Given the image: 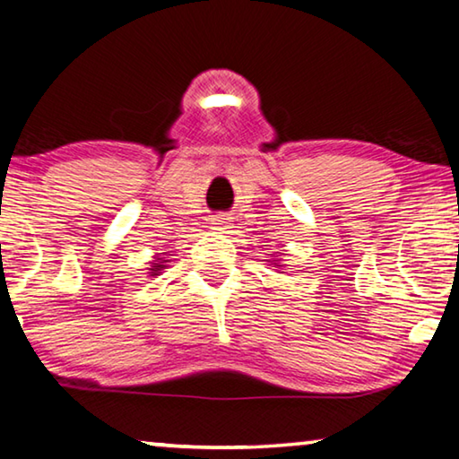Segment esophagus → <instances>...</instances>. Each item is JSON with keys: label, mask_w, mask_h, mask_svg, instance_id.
<instances>
[{"label": "esophagus", "mask_w": 459, "mask_h": 459, "mask_svg": "<svg viewBox=\"0 0 459 459\" xmlns=\"http://www.w3.org/2000/svg\"><path fill=\"white\" fill-rule=\"evenodd\" d=\"M211 224H212V229H216V230H224V229L230 227V219L227 214H216Z\"/></svg>", "instance_id": "obj_1"}]
</instances>
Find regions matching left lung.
<instances>
[{"instance_id": "1", "label": "left lung", "mask_w": 459, "mask_h": 459, "mask_svg": "<svg viewBox=\"0 0 459 459\" xmlns=\"http://www.w3.org/2000/svg\"><path fill=\"white\" fill-rule=\"evenodd\" d=\"M277 267H281V265H277Z\"/></svg>"}]
</instances>
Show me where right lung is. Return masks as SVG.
Segmentation results:
<instances>
[{
	"instance_id": "add662e5",
	"label": "right lung",
	"mask_w": 459,
	"mask_h": 459,
	"mask_svg": "<svg viewBox=\"0 0 459 459\" xmlns=\"http://www.w3.org/2000/svg\"><path fill=\"white\" fill-rule=\"evenodd\" d=\"M166 263H168V261H158V263H153L152 269H150V273H152V275H160V273H161V269H166Z\"/></svg>"
}]
</instances>
